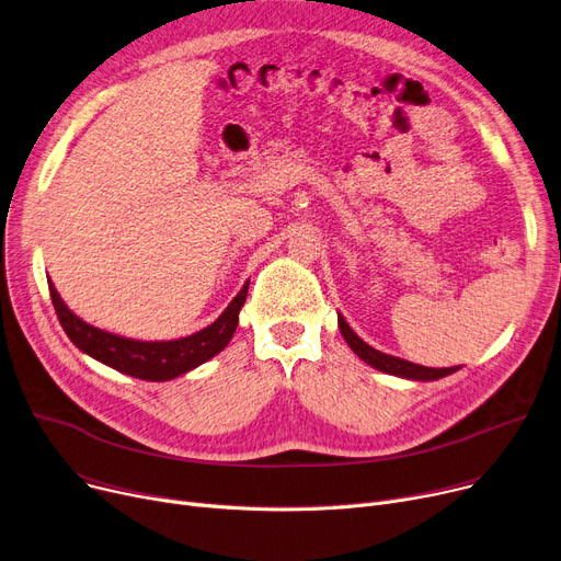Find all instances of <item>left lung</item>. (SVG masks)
<instances>
[{"instance_id": "1", "label": "left lung", "mask_w": 561, "mask_h": 561, "mask_svg": "<svg viewBox=\"0 0 561 561\" xmlns=\"http://www.w3.org/2000/svg\"><path fill=\"white\" fill-rule=\"evenodd\" d=\"M339 327H341L343 339L352 347V352L360 360H365L367 365H371L379 371H386V375L410 379V381H437V379L449 377V375H454V371L460 369V365H456V367H424V365L410 363V360H403L399 356H390V354H383L375 347H369L365 341L358 339L354 329L347 324V320L341 313H339Z\"/></svg>"}]
</instances>
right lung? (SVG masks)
Masks as SVG:
<instances>
[{"label": "right lung", "mask_w": 561, "mask_h": 561, "mask_svg": "<svg viewBox=\"0 0 561 561\" xmlns=\"http://www.w3.org/2000/svg\"><path fill=\"white\" fill-rule=\"evenodd\" d=\"M248 284L237 293L234 300L228 305L209 327L186 335L178 341H135L124 335L110 333L94 324H88L73 313L58 295L56 286L49 279L51 302L58 313V320L69 335V341L83 354L96 358L99 363L122 371V375L141 379V381H171L186 375L194 367L207 363L218 352L228 347L239 324V311L245 302Z\"/></svg>", "instance_id": "obj_1"}]
</instances>
